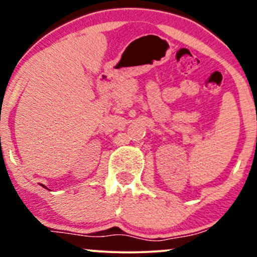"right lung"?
<instances>
[{
	"mask_svg": "<svg viewBox=\"0 0 257 257\" xmlns=\"http://www.w3.org/2000/svg\"><path fill=\"white\" fill-rule=\"evenodd\" d=\"M42 186H43V185H42ZM43 187H44V188H47V187H46V186H43Z\"/></svg>",
	"mask_w": 257,
	"mask_h": 257,
	"instance_id": "1",
	"label": "right lung"
}]
</instances>
